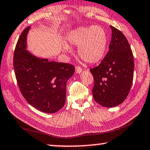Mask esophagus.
<instances>
[{
  "label": "esophagus",
  "mask_w": 150,
  "mask_h": 150,
  "mask_svg": "<svg viewBox=\"0 0 150 150\" xmlns=\"http://www.w3.org/2000/svg\"><path fill=\"white\" fill-rule=\"evenodd\" d=\"M75 70H76V72L78 74H80L82 71V67H80L79 66H76Z\"/></svg>",
  "instance_id": "esophagus-1"
}]
</instances>
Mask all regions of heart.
Listing matches in <instances>:
<instances>
[{"label": "heart", "mask_w": 150, "mask_h": 150, "mask_svg": "<svg viewBox=\"0 0 150 150\" xmlns=\"http://www.w3.org/2000/svg\"><path fill=\"white\" fill-rule=\"evenodd\" d=\"M71 45L79 47L80 58L89 64H95L103 59L108 45L105 30L100 26L80 27L73 30L68 37ZM65 49H69L65 47Z\"/></svg>", "instance_id": "obj_1"}]
</instances>
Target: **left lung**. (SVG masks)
I'll return each mask as SVG.
<instances>
[{
    "label": "left lung",
    "mask_w": 150,
    "mask_h": 150,
    "mask_svg": "<svg viewBox=\"0 0 150 150\" xmlns=\"http://www.w3.org/2000/svg\"><path fill=\"white\" fill-rule=\"evenodd\" d=\"M112 30L109 51L98 66L90 69L94 79L92 92L95 101L104 107H115L125 100L133 80L134 58L122 32Z\"/></svg>",
    "instance_id": "obj_1"
}]
</instances>
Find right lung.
Here are the masks:
<instances>
[{"mask_svg":"<svg viewBox=\"0 0 150 150\" xmlns=\"http://www.w3.org/2000/svg\"><path fill=\"white\" fill-rule=\"evenodd\" d=\"M30 26L21 32L13 55V68L23 97L36 109L55 113L66 101V82L74 74V66L49 62L32 55L26 49Z\"/></svg>","mask_w":150,"mask_h":150,"instance_id":"right-lung-1","label":"right lung"}]
</instances>
